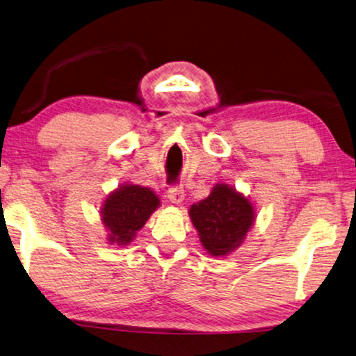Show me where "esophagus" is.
<instances>
[{
	"instance_id": "1",
	"label": "esophagus",
	"mask_w": 356,
	"mask_h": 356,
	"mask_svg": "<svg viewBox=\"0 0 356 356\" xmlns=\"http://www.w3.org/2000/svg\"><path fill=\"white\" fill-rule=\"evenodd\" d=\"M167 197L172 203L178 205V203H181L184 200V189L181 186H172V188H168L167 191Z\"/></svg>"
}]
</instances>
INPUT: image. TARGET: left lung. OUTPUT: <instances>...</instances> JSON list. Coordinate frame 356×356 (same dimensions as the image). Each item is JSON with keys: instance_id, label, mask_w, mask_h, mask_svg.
<instances>
[{"instance_id": "left-lung-1", "label": "left lung", "mask_w": 356, "mask_h": 356, "mask_svg": "<svg viewBox=\"0 0 356 356\" xmlns=\"http://www.w3.org/2000/svg\"><path fill=\"white\" fill-rule=\"evenodd\" d=\"M202 246L209 255L222 257L241 246L254 225V205L229 184H216L205 200L189 209Z\"/></svg>"}]
</instances>
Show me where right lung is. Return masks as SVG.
<instances>
[{
  "label": "right lung",
  "mask_w": 356,
  "mask_h": 356,
  "mask_svg": "<svg viewBox=\"0 0 356 356\" xmlns=\"http://www.w3.org/2000/svg\"><path fill=\"white\" fill-rule=\"evenodd\" d=\"M159 205V197L153 191L137 184H123L108 194L101 214L110 244H129Z\"/></svg>",
  "instance_id": "1"
}]
</instances>
